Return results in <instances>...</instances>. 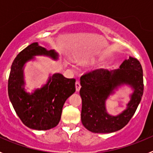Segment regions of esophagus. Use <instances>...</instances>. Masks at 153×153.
Returning <instances> with one entry per match:
<instances>
[{
    "label": "esophagus",
    "instance_id": "obj_1",
    "mask_svg": "<svg viewBox=\"0 0 153 153\" xmlns=\"http://www.w3.org/2000/svg\"><path fill=\"white\" fill-rule=\"evenodd\" d=\"M75 86H76V90L77 92L79 91V90H80V88H81V86H80V83H79V82L76 81V82Z\"/></svg>",
    "mask_w": 153,
    "mask_h": 153
}]
</instances>
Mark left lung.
Masks as SVG:
<instances>
[{"label": "left lung", "instance_id": "obj_1", "mask_svg": "<svg viewBox=\"0 0 153 153\" xmlns=\"http://www.w3.org/2000/svg\"><path fill=\"white\" fill-rule=\"evenodd\" d=\"M126 84L134 92L127 109L114 117L106 112L105 102L118 86ZM82 98L81 121L86 129L95 133H110L123 128L134 115L143 94V73L140 61L131 57L120 68L109 71L99 69L80 77Z\"/></svg>", "mask_w": 153, "mask_h": 153}]
</instances>
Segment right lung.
Listing matches in <instances>:
<instances>
[{
	"label": "right lung",
	"mask_w": 153,
	"mask_h": 153,
	"mask_svg": "<svg viewBox=\"0 0 153 153\" xmlns=\"http://www.w3.org/2000/svg\"><path fill=\"white\" fill-rule=\"evenodd\" d=\"M44 55L57 60L54 50L47 51L33 43L20 52L12 63L8 79V96L16 113L23 123L30 129L47 130L56 126L61 117L65 101L75 92V79L60 74L50 76L45 85L33 93L24 90V66L34 56Z\"/></svg>",
	"instance_id": "right-lung-1"
}]
</instances>
